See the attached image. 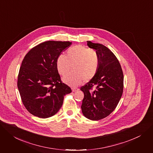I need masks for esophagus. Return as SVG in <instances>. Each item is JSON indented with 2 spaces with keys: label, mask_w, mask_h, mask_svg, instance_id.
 Here are the masks:
<instances>
[{
  "label": "esophagus",
  "mask_w": 153,
  "mask_h": 153,
  "mask_svg": "<svg viewBox=\"0 0 153 153\" xmlns=\"http://www.w3.org/2000/svg\"><path fill=\"white\" fill-rule=\"evenodd\" d=\"M79 89L78 88H72V91H77Z\"/></svg>",
  "instance_id": "obj_1"
}]
</instances>
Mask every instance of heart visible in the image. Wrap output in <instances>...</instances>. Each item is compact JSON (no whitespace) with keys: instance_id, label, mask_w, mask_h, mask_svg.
I'll return each instance as SVG.
<instances>
[{"instance_id":"obj_1","label":"heart","mask_w":153,"mask_h":153,"mask_svg":"<svg viewBox=\"0 0 153 153\" xmlns=\"http://www.w3.org/2000/svg\"><path fill=\"white\" fill-rule=\"evenodd\" d=\"M100 65L98 52L80 45L69 48L66 55H60L56 62L57 71L62 76L68 74L73 66V71L63 79L72 87L78 86L84 80L87 82L93 79L98 73Z\"/></svg>"}]
</instances>
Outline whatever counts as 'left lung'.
Masks as SVG:
<instances>
[{"label": "left lung", "instance_id": "1", "mask_svg": "<svg viewBox=\"0 0 153 153\" xmlns=\"http://www.w3.org/2000/svg\"><path fill=\"white\" fill-rule=\"evenodd\" d=\"M89 48L98 52L100 65L93 79L80 88L84 93L81 105L84 115L91 120L108 116L117 107L123 91V73L114 53L106 46L87 41ZM93 86L96 89L92 91Z\"/></svg>", "mask_w": 153, "mask_h": 153}]
</instances>
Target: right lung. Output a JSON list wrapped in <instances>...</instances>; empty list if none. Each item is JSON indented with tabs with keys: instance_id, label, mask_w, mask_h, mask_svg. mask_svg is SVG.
<instances>
[{
	"instance_id": "right-lung-1",
	"label": "right lung",
	"mask_w": 153,
	"mask_h": 153,
	"mask_svg": "<svg viewBox=\"0 0 153 153\" xmlns=\"http://www.w3.org/2000/svg\"><path fill=\"white\" fill-rule=\"evenodd\" d=\"M69 41H48L31 49L24 57L18 77L22 102L31 114L49 118L62 107L64 96L72 91L61 80L56 62Z\"/></svg>"
}]
</instances>
